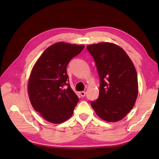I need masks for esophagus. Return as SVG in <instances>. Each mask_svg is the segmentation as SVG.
Segmentation results:
<instances>
[{"instance_id": "esophagus-1", "label": "esophagus", "mask_w": 159, "mask_h": 159, "mask_svg": "<svg viewBox=\"0 0 159 159\" xmlns=\"http://www.w3.org/2000/svg\"><path fill=\"white\" fill-rule=\"evenodd\" d=\"M80 94L82 97H84V96H85V95H86V92H80Z\"/></svg>"}]
</instances>
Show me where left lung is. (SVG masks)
I'll list each match as a JSON object with an SVG mask.
<instances>
[{
  "label": "left lung",
  "mask_w": 159,
  "mask_h": 159,
  "mask_svg": "<svg viewBox=\"0 0 159 159\" xmlns=\"http://www.w3.org/2000/svg\"><path fill=\"white\" fill-rule=\"evenodd\" d=\"M100 78V93L91 102L96 113L110 122L120 121L133 109L138 95L137 74L130 57L119 46L101 42L87 46Z\"/></svg>",
  "instance_id": "obj_1"
}]
</instances>
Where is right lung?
<instances>
[{"label":"right lung","mask_w":159,"mask_h":159,"mask_svg":"<svg viewBox=\"0 0 159 159\" xmlns=\"http://www.w3.org/2000/svg\"><path fill=\"white\" fill-rule=\"evenodd\" d=\"M85 46L58 42L37 61L28 83L33 107L49 122L60 124L72 116L79 98L68 83L67 66Z\"/></svg>","instance_id":"1"}]
</instances>
